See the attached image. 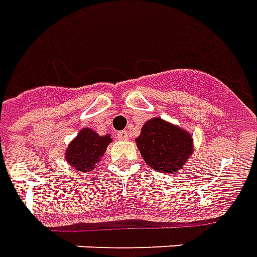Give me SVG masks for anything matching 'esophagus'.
Returning <instances> with one entry per match:
<instances>
[{
  "label": "esophagus",
  "mask_w": 257,
  "mask_h": 257,
  "mask_svg": "<svg viewBox=\"0 0 257 257\" xmlns=\"http://www.w3.org/2000/svg\"><path fill=\"white\" fill-rule=\"evenodd\" d=\"M117 138L121 140V141H125V140H128V133L125 132V130H121V132H117Z\"/></svg>",
  "instance_id": "34e87169"
}]
</instances>
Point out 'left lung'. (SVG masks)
I'll return each instance as SVG.
<instances>
[{
    "mask_svg": "<svg viewBox=\"0 0 257 257\" xmlns=\"http://www.w3.org/2000/svg\"><path fill=\"white\" fill-rule=\"evenodd\" d=\"M136 143L147 165L162 173L178 172L194 152L190 133L161 117L148 120Z\"/></svg>",
    "mask_w": 257,
    "mask_h": 257,
    "instance_id": "8db88e82",
    "label": "left lung"
}]
</instances>
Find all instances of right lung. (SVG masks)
<instances>
[{"label":"right lung","instance_id":"right-lung-1","mask_svg":"<svg viewBox=\"0 0 257 257\" xmlns=\"http://www.w3.org/2000/svg\"><path fill=\"white\" fill-rule=\"evenodd\" d=\"M112 138L109 134L99 136L91 128H81L77 137L69 144L65 159L79 172H91L102 158Z\"/></svg>","mask_w":257,"mask_h":257}]
</instances>
